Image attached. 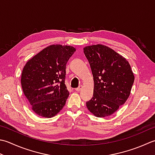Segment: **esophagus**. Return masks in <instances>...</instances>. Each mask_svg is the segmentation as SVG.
Returning <instances> with one entry per match:
<instances>
[{"label":"esophagus","instance_id":"34e87169","mask_svg":"<svg viewBox=\"0 0 155 155\" xmlns=\"http://www.w3.org/2000/svg\"><path fill=\"white\" fill-rule=\"evenodd\" d=\"M82 88H83V86L80 85L78 88H77V89H75V91H80L82 89Z\"/></svg>","mask_w":155,"mask_h":155}]
</instances>
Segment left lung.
I'll use <instances>...</instances> for the list:
<instances>
[{
  "label": "left lung",
  "mask_w": 155,
  "mask_h": 155,
  "mask_svg": "<svg viewBox=\"0 0 155 155\" xmlns=\"http://www.w3.org/2000/svg\"><path fill=\"white\" fill-rule=\"evenodd\" d=\"M94 80L93 97L87 101L90 112L98 117L111 116L129 97L134 76L129 62L106 45L84 48Z\"/></svg>",
  "instance_id": "obj_1"
}]
</instances>
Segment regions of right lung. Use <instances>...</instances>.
<instances>
[{
    "mask_svg": "<svg viewBox=\"0 0 155 155\" xmlns=\"http://www.w3.org/2000/svg\"><path fill=\"white\" fill-rule=\"evenodd\" d=\"M76 49L70 45H51L29 60L21 74L24 95L38 116H55L69 95L65 84L66 65Z\"/></svg>",
    "mask_w": 155,
    "mask_h": 155,
    "instance_id": "1",
    "label": "right lung"
}]
</instances>
